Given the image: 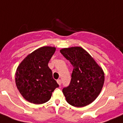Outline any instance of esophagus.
Instances as JSON below:
<instances>
[{
	"instance_id": "esophagus-1",
	"label": "esophagus",
	"mask_w": 123,
	"mask_h": 123,
	"mask_svg": "<svg viewBox=\"0 0 123 123\" xmlns=\"http://www.w3.org/2000/svg\"><path fill=\"white\" fill-rule=\"evenodd\" d=\"M57 84H59V85H61V83H62V82H61V80H60V79H58L57 80Z\"/></svg>"
}]
</instances>
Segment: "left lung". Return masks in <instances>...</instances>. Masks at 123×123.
I'll return each mask as SVG.
<instances>
[{
    "mask_svg": "<svg viewBox=\"0 0 123 123\" xmlns=\"http://www.w3.org/2000/svg\"><path fill=\"white\" fill-rule=\"evenodd\" d=\"M60 52L74 68L70 85L62 89L66 101L75 107L90 104L103 88L105 81L103 69L82 47L62 48Z\"/></svg>",
    "mask_w": 123,
    "mask_h": 123,
    "instance_id": "8db88e82",
    "label": "left lung"
}]
</instances>
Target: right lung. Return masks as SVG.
<instances>
[{
    "instance_id": "1",
    "label": "right lung",
    "mask_w": 123,
    "mask_h": 123,
    "mask_svg": "<svg viewBox=\"0 0 123 123\" xmlns=\"http://www.w3.org/2000/svg\"><path fill=\"white\" fill-rule=\"evenodd\" d=\"M55 49V47H41L28 54L17 68L16 85L22 97L30 103L39 105L48 101L59 87L48 67Z\"/></svg>"
}]
</instances>
